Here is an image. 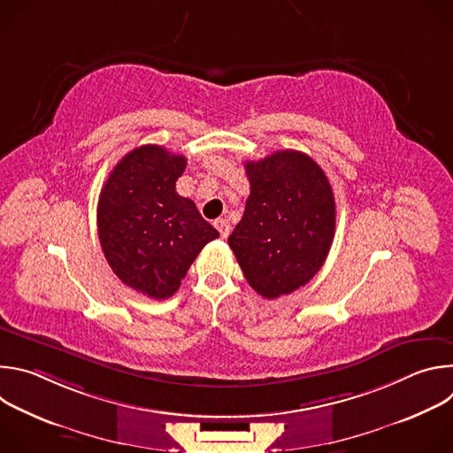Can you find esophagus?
Instances as JSON below:
<instances>
[{
	"label": "esophagus",
	"instance_id": "34e87169",
	"mask_svg": "<svg viewBox=\"0 0 453 453\" xmlns=\"http://www.w3.org/2000/svg\"><path fill=\"white\" fill-rule=\"evenodd\" d=\"M215 227L219 229V233H220L222 238H227L229 233H231V226H229V222H227L226 219H217V220H215Z\"/></svg>",
	"mask_w": 453,
	"mask_h": 453
}]
</instances>
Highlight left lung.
<instances>
[{
	"label": "left lung",
	"mask_w": 453,
	"mask_h": 453,
	"mask_svg": "<svg viewBox=\"0 0 453 453\" xmlns=\"http://www.w3.org/2000/svg\"><path fill=\"white\" fill-rule=\"evenodd\" d=\"M250 196L229 234L247 283L265 299L306 285L325 265L335 236V197L306 154L280 150L247 161Z\"/></svg>",
	"instance_id": "1"
}]
</instances>
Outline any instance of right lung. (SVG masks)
<instances>
[{
    "label": "right lung",
    "instance_id": "obj_1",
    "mask_svg": "<svg viewBox=\"0 0 453 453\" xmlns=\"http://www.w3.org/2000/svg\"><path fill=\"white\" fill-rule=\"evenodd\" d=\"M186 157L159 145L128 152L109 173L98 199L100 245L112 273L152 299L173 296L203 247L219 238L175 180Z\"/></svg>",
    "mask_w": 453,
    "mask_h": 453
}]
</instances>
